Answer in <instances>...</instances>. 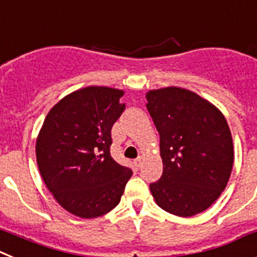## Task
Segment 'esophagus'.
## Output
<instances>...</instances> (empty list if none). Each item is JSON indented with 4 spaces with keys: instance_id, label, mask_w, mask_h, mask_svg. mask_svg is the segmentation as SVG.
I'll use <instances>...</instances> for the list:
<instances>
[{
    "instance_id": "34e87169",
    "label": "esophagus",
    "mask_w": 257,
    "mask_h": 257,
    "mask_svg": "<svg viewBox=\"0 0 257 257\" xmlns=\"http://www.w3.org/2000/svg\"><path fill=\"white\" fill-rule=\"evenodd\" d=\"M142 163H144V158H142V156H138L137 159L135 160V167H136V168H137V169L141 168Z\"/></svg>"
}]
</instances>
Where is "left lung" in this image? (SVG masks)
I'll list each match as a JSON object with an SVG mask.
<instances>
[{
    "mask_svg": "<svg viewBox=\"0 0 257 257\" xmlns=\"http://www.w3.org/2000/svg\"><path fill=\"white\" fill-rule=\"evenodd\" d=\"M146 107L160 136L163 175L150 184L156 204L190 217L206 211L226 187L234 162L226 119L208 101L187 90H150Z\"/></svg>",
    "mask_w": 257,
    "mask_h": 257,
    "instance_id": "left-lung-1",
    "label": "left lung"
}]
</instances>
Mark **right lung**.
<instances>
[{"mask_svg":"<svg viewBox=\"0 0 257 257\" xmlns=\"http://www.w3.org/2000/svg\"><path fill=\"white\" fill-rule=\"evenodd\" d=\"M124 91L86 86L66 95L46 115L36 141L40 173L66 211L94 218L120 202L132 169L112 159L111 129L125 104Z\"/></svg>","mask_w":257,"mask_h":257,"instance_id":"right-lung-1","label":"right lung"}]
</instances>
